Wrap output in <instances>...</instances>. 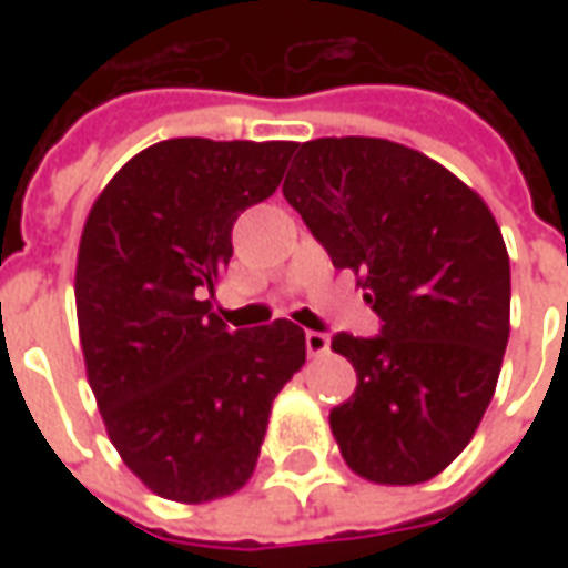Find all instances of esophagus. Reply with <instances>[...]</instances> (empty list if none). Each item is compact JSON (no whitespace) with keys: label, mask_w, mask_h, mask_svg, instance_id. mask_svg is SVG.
Here are the masks:
<instances>
[{"label":"esophagus","mask_w":568,"mask_h":568,"mask_svg":"<svg viewBox=\"0 0 568 568\" xmlns=\"http://www.w3.org/2000/svg\"><path fill=\"white\" fill-rule=\"evenodd\" d=\"M304 344H307V353L313 358L316 356H325L328 353V337L322 332H307L304 334Z\"/></svg>","instance_id":"obj_1"}]
</instances>
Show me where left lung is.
I'll return each mask as SVG.
<instances>
[{"mask_svg": "<svg viewBox=\"0 0 568 568\" xmlns=\"http://www.w3.org/2000/svg\"><path fill=\"white\" fill-rule=\"evenodd\" d=\"M285 200L337 271L362 273L381 334H334L356 393L332 407L346 465L423 484L465 450L508 346L511 264L487 203L426 154L371 136L295 145Z\"/></svg>", "mask_w": 568, "mask_h": 568, "instance_id": "8db88e82", "label": "left lung"}]
</instances>
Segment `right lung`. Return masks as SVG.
Listing matches in <instances>:
<instances>
[{
  "label": "right lung",
  "instance_id": "add662e5",
  "mask_svg": "<svg viewBox=\"0 0 568 568\" xmlns=\"http://www.w3.org/2000/svg\"><path fill=\"white\" fill-rule=\"evenodd\" d=\"M295 142L166 140L93 203L75 304L88 381L133 475L173 501L234 493L307 344L295 322L231 332L210 313L240 212L283 182Z\"/></svg>",
  "mask_w": 568,
  "mask_h": 568
}]
</instances>
